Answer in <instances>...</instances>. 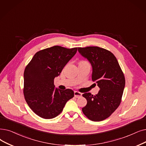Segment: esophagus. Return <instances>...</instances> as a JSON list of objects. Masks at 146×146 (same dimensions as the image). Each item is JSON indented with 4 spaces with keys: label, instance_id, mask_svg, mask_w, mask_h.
<instances>
[{
    "label": "esophagus",
    "instance_id": "1",
    "mask_svg": "<svg viewBox=\"0 0 146 146\" xmlns=\"http://www.w3.org/2000/svg\"><path fill=\"white\" fill-rule=\"evenodd\" d=\"M74 97L76 98H79L82 96V93H80L78 91H74Z\"/></svg>",
    "mask_w": 146,
    "mask_h": 146
}]
</instances>
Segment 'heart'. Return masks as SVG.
<instances>
[{"label": "heart", "instance_id": "1", "mask_svg": "<svg viewBox=\"0 0 146 146\" xmlns=\"http://www.w3.org/2000/svg\"><path fill=\"white\" fill-rule=\"evenodd\" d=\"M79 63H81V64H89V62H88V61H84V60L80 61L79 62Z\"/></svg>", "mask_w": 146, "mask_h": 146}]
</instances>
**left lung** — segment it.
Here are the masks:
<instances>
[{"label": "left lung", "instance_id": "1", "mask_svg": "<svg viewBox=\"0 0 146 146\" xmlns=\"http://www.w3.org/2000/svg\"><path fill=\"white\" fill-rule=\"evenodd\" d=\"M78 50L91 62L92 79L100 88L96 96L89 92L82 95L87 100L82 111L90 120L101 121L110 116L121 103L125 76L115 56L109 50L98 46L78 48Z\"/></svg>", "mask_w": 146, "mask_h": 146}]
</instances>
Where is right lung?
I'll return each mask as SVG.
<instances>
[{
    "label": "right lung",
    "mask_w": 146,
    "mask_h": 146,
    "mask_svg": "<svg viewBox=\"0 0 146 146\" xmlns=\"http://www.w3.org/2000/svg\"><path fill=\"white\" fill-rule=\"evenodd\" d=\"M77 50L78 48L60 46L44 49L37 52L26 67L23 94L30 108L37 116L46 119L55 117L74 97L72 90L55 88L54 80Z\"/></svg>",
    "instance_id": "obj_1"
}]
</instances>
